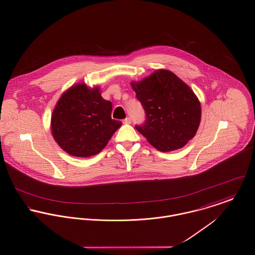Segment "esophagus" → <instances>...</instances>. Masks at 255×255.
<instances>
[{
    "instance_id": "1",
    "label": "esophagus",
    "mask_w": 255,
    "mask_h": 255,
    "mask_svg": "<svg viewBox=\"0 0 255 255\" xmlns=\"http://www.w3.org/2000/svg\"><path fill=\"white\" fill-rule=\"evenodd\" d=\"M123 123H124V124H130V123H131V119L128 117V118H126V119L123 121Z\"/></svg>"
}]
</instances>
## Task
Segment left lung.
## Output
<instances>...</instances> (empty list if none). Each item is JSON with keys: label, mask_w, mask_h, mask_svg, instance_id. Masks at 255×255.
<instances>
[{"label": "left lung", "mask_w": 255, "mask_h": 255, "mask_svg": "<svg viewBox=\"0 0 255 255\" xmlns=\"http://www.w3.org/2000/svg\"><path fill=\"white\" fill-rule=\"evenodd\" d=\"M146 120L135 128L161 152L182 148L193 138L201 121V104L194 92L177 76L159 70L131 83Z\"/></svg>", "instance_id": "8db88e82"}]
</instances>
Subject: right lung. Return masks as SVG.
<instances>
[{"label": "right lung", "instance_id": "add662e5", "mask_svg": "<svg viewBox=\"0 0 255 255\" xmlns=\"http://www.w3.org/2000/svg\"><path fill=\"white\" fill-rule=\"evenodd\" d=\"M111 113L112 103L102 98L98 88L91 90L85 84L76 85L61 95L53 110L52 135L72 156L96 155L122 126Z\"/></svg>", "mask_w": 255, "mask_h": 255}]
</instances>
